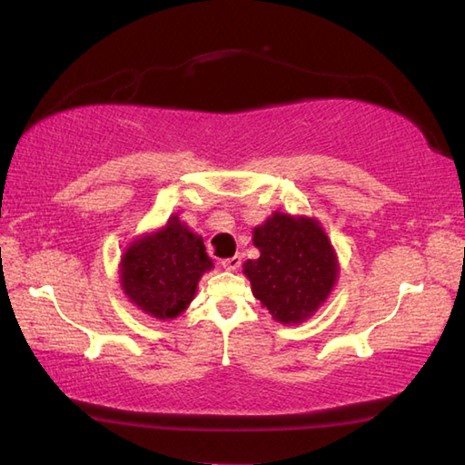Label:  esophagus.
<instances>
[{"label": "esophagus", "instance_id": "esophagus-1", "mask_svg": "<svg viewBox=\"0 0 465 465\" xmlns=\"http://www.w3.org/2000/svg\"><path fill=\"white\" fill-rule=\"evenodd\" d=\"M222 266L227 270V272H235L240 266H242V258L240 256H233V258H227L222 262Z\"/></svg>", "mask_w": 465, "mask_h": 465}]
</instances>
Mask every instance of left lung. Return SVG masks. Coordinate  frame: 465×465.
<instances>
[{
    "instance_id": "1",
    "label": "left lung",
    "mask_w": 465,
    "mask_h": 465,
    "mask_svg": "<svg viewBox=\"0 0 465 465\" xmlns=\"http://www.w3.org/2000/svg\"><path fill=\"white\" fill-rule=\"evenodd\" d=\"M258 260L243 263L252 292L276 322L300 324L312 318L339 282L341 263L322 223L312 215L272 212L253 227Z\"/></svg>"
}]
</instances>
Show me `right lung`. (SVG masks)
<instances>
[{
    "mask_svg": "<svg viewBox=\"0 0 465 465\" xmlns=\"http://www.w3.org/2000/svg\"><path fill=\"white\" fill-rule=\"evenodd\" d=\"M213 268L203 238L173 213L153 232L126 243L118 262V282L133 306L157 321L183 314L199 280Z\"/></svg>",
    "mask_w": 465,
    "mask_h": 465,
    "instance_id": "add662e5",
    "label": "right lung"
}]
</instances>
